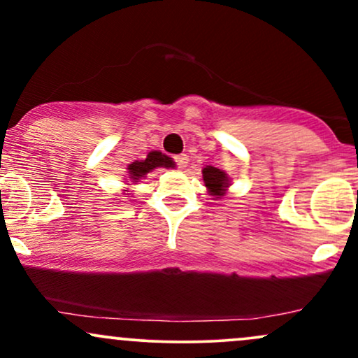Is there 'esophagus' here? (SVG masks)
<instances>
[{
	"label": "esophagus",
	"instance_id": "esophagus-1",
	"mask_svg": "<svg viewBox=\"0 0 358 358\" xmlns=\"http://www.w3.org/2000/svg\"><path fill=\"white\" fill-rule=\"evenodd\" d=\"M175 163H176V166L180 168V170H183V168L188 165V156H187V155H178V156H175Z\"/></svg>",
	"mask_w": 358,
	"mask_h": 358
}]
</instances>
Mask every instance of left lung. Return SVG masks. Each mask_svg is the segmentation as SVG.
Returning <instances> with one entry per match:
<instances>
[{
    "label": "left lung",
    "instance_id": "8db88e82",
    "mask_svg": "<svg viewBox=\"0 0 358 358\" xmlns=\"http://www.w3.org/2000/svg\"><path fill=\"white\" fill-rule=\"evenodd\" d=\"M202 173H203L205 187L210 190V195L217 196V199L224 195L225 187H227V176H225L224 171H220L219 168L207 166L203 168Z\"/></svg>",
    "mask_w": 358,
    "mask_h": 358
}]
</instances>
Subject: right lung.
Returning <instances> with one entry per match:
<instances>
[{"instance_id":"1","label":"right lung","mask_w":358,"mask_h":358,"mask_svg":"<svg viewBox=\"0 0 358 358\" xmlns=\"http://www.w3.org/2000/svg\"><path fill=\"white\" fill-rule=\"evenodd\" d=\"M159 166L170 168L173 166V162H171V158H168L166 155L159 153V151H151L145 159H141V162H134L127 166V170H129V180L136 182V180L141 178V176H145L146 173H150L151 170H155V168H159Z\"/></svg>"}]
</instances>
